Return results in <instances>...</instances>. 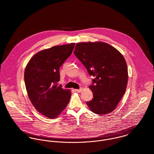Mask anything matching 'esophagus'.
Wrapping results in <instances>:
<instances>
[{
	"mask_svg": "<svg viewBox=\"0 0 154 154\" xmlns=\"http://www.w3.org/2000/svg\"><path fill=\"white\" fill-rule=\"evenodd\" d=\"M75 91L77 92H81L82 91V89H75Z\"/></svg>",
	"mask_w": 154,
	"mask_h": 154,
	"instance_id": "esophagus-1",
	"label": "esophagus"
}]
</instances>
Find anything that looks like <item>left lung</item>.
I'll return each instance as SVG.
<instances>
[{
  "mask_svg": "<svg viewBox=\"0 0 154 154\" xmlns=\"http://www.w3.org/2000/svg\"><path fill=\"white\" fill-rule=\"evenodd\" d=\"M74 54L90 75L95 77L89 88L94 98L87 104L97 114L115 110L124 95L128 82L126 62L116 48L106 43L88 42L76 44Z\"/></svg>",
  "mask_w": 154,
  "mask_h": 154,
  "instance_id": "1",
  "label": "left lung"
}]
</instances>
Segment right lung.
I'll list each match as a JSON object with an SVG mask.
<instances>
[{
  "label": "right lung",
  "mask_w": 154,
  "mask_h": 154,
  "mask_svg": "<svg viewBox=\"0 0 154 154\" xmlns=\"http://www.w3.org/2000/svg\"><path fill=\"white\" fill-rule=\"evenodd\" d=\"M75 43L55 45L33 56L24 72V81L30 101L42 114L55 119L65 109L71 97L70 89L58 85L59 69L71 55Z\"/></svg>",
  "instance_id": "obj_1"
}]
</instances>
